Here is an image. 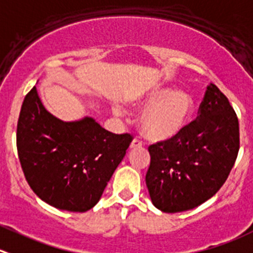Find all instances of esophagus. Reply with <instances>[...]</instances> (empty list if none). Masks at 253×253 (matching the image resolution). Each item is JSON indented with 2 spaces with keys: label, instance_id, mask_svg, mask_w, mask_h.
I'll return each instance as SVG.
<instances>
[{
  "label": "esophagus",
  "instance_id": "obj_1",
  "mask_svg": "<svg viewBox=\"0 0 253 253\" xmlns=\"http://www.w3.org/2000/svg\"><path fill=\"white\" fill-rule=\"evenodd\" d=\"M142 147V143L138 141V139H133V141L131 142V146H129V148L131 149H136V148H141Z\"/></svg>",
  "mask_w": 253,
  "mask_h": 253
}]
</instances>
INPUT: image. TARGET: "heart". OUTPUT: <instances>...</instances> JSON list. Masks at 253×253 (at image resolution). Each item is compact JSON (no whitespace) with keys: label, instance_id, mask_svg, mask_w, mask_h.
I'll list each match as a JSON object with an SVG mask.
<instances>
[{"label":"heart","instance_id":"obj_1","mask_svg":"<svg viewBox=\"0 0 253 253\" xmlns=\"http://www.w3.org/2000/svg\"><path fill=\"white\" fill-rule=\"evenodd\" d=\"M132 106L143 110L138 119L142 136L152 142H166L178 137L194 115L195 102L188 91L156 86L137 97ZM116 116L122 114L119 106L112 109Z\"/></svg>","mask_w":253,"mask_h":253}]
</instances>
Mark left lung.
Segmentation results:
<instances>
[{"label":"left lung","mask_w":253,"mask_h":253,"mask_svg":"<svg viewBox=\"0 0 253 253\" xmlns=\"http://www.w3.org/2000/svg\"><path fill=\"white\" fill-rule=\"evenodd\" d=\"M240 147L239 120L227 97L210 84L198 120L170 141L149 146V197L164 212L192 210L224 185Z\"/></svg>","instance_id":"obj_1"}]
</instances>
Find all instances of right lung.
I'll use <instances>...</instances> for the list:
<instances>
[{
	"label": "right lung",
	"instance_id": "obj_1",
	"mask_svg": "<svg viewBox=\"0 0 253 253\" xmlns=\"http://www.w3.org/2000/svg\"><path fill=\"white\" fill-rule=\"evenodd\" d=\"M132 142L85 116L63 121L44 107L34 86L17 125V151L29 186L43 202L67 211H87L101 195Z\"/></svg>",
	"mask_w": 253,
	"mask_h": 253
}]
</instances>
